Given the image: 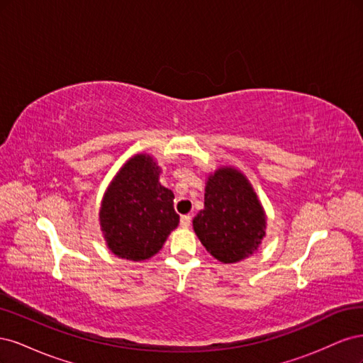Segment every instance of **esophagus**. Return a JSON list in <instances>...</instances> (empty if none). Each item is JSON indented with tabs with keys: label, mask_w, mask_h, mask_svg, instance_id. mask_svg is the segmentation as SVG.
<instances>
[{
	"label": "esophagus",
	"mask_w": 363,
	"mask_h": 363,
	"mask_svg": "<svg viewBox=\"0 0 363 363\" xmlns=\"http://www.w3.org/2000/svg\"><path fill=\"white\" fill-rule=\"evenodd\" d=\"M191 223H192V216L191 215H183L180 218V224H182L183 228H188L191 225Z\"/></svg>",
	"instance_id": "1"
}]
</instances>
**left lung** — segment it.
Instances as JSON below:
<instances>
[{
    "instance_id": "obj_1",
    "label": "left lung",
    "mask_w": 363,
    "mask_h": 363,
    "mask_svg": "<svg viewBox=\"0 0 363 363\" xmlns=\"http://www.w3.org/2000/svg\"><path fill=\"white\" fill-rule=\"evenodd\" d=\"M192 224L215 259L236 263L251 256L262 244L267 216L245 175L224 167L207 177L204 208Z\"/></svg>"
}]
</instances>
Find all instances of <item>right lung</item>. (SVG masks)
Here are the masks:
<instances>
[{
    "label": "right lung",
    "instance_id": "right-lung-1",
    "mask_svg": "<svg viewBox=\"0 0 363 363\" xmlns=\"http://www.w3.org/2000/svg\"><path fill=\"white\" fill-rule=\"evenodd\" d=\"M160 168L148 155H136L118 171L104 194L100 225L113 255L147 260L157 255L179 225L174 194L159 182Z\"/></svg>",
    "mask_w": 363,
    "mask_h": 363
}]
</instances>
